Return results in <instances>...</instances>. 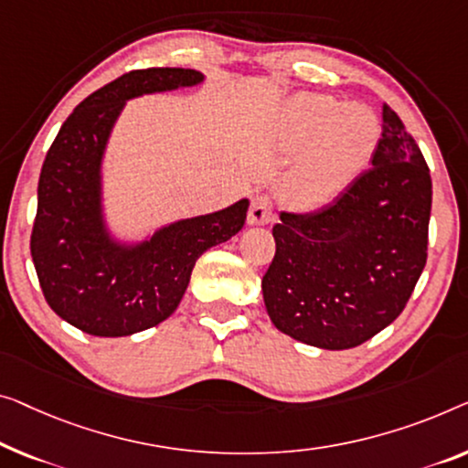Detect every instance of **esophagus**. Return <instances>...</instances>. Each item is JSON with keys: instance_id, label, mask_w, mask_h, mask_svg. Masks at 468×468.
<instances>
[{"instance_id": "1", "label": "esophagus", "mask_w": 468, "mask_h": 468, "mask_svg": "<svg viewBox=\"0 0 468 468\" xmlns=\"http://www.w3.org/2000/svg\"><path fill=\"white\" fill-rule=\"evenodd\" d=\"M271 216H273V201L267 195H256L248 212L250 225H264L271 220Z\"/></svg>"}]
</instances>
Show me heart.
I'll list each match as a JSON object with an SVG mask.
<instances>
[{"mask_svg": "<svg viewBox=\"0 0 468 468\" xmlns=\"http://www.w3.org/2000/svg\"><path fill=\"white\" fill-rule=\"evenodd\" d=\"M283 149L301 151L283 183L296 206H322L343 193L367 165L380 141V120L359 102L298 94L277 128Z\"/></svg>", "mask_w": 468, "mask_h": 468, "instance_id": "heart-1", "label": "heart"}]
</instances>
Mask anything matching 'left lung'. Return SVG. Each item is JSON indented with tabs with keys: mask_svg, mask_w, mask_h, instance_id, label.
<instances>
[{
	"mask_svg": "<svg viewBox=\"0 0 468 468\" xmlns=\"http://www.w3.org/2000/svg\"><path fill=\"white\" fill-rule=\"evenodd\" d=\"M433 183L399 115L382 107L372 167L332 204L282 212L262 296L279 332L343 351L393 324L429 256Z\"/></svg>",
	"mask_w": 468,
	"mask_h": 468,
	"instance_id": "1",
	"label": "left lung"
}]
</instances>
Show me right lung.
Segmentation results:
<instances>
[{"label": "right lung", "mask_w": 468, "mask_h": 468, "mask_svg": "<svg viewBox=\"0 0 468 468\" xmlns=\"http://www.w3.org/2000/svg\"><path fill=\"white\" fill-rule=\"evenodd\" d=\"M197 81L201 73L193 69L123 73L81 101L48 149L31 256L46 303L81 332L115 338L162 324L176 311L197 258L231 239L246 222L250 204L241 199L227 210L165 227L132 250L104 235L101 159L123 102Z\"/></svg>", "instance_id": "obj_1"}]
</instances>
